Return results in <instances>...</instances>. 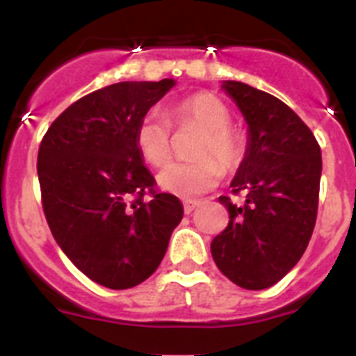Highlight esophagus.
Returning <instances> with one entry per match:
<instances>
[{"label": "esophagus", "mask_w": 356, "mask_h": 356, "mask_svg": "<svg viewBox=\"0 0 356 356\" xmlns=\"http://www.w3.org/2000/svg\"><path fill=\"white\" fill-rule=\"evenodd\" d=\"M197 205H200V203H197V201H185V203H184V210H185V213H191V212H193L194 209H196Z\"/></svg>", "instance_id": "obj_1"}]
</instances>
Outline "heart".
Segmentation results:
<instances>
[{"label": "heart", "mask_w": 356, "mask_h": 356, "mask_svg": "<svg viewBox=\"0 0 356 356\" xmlns=\"http://www.w3.org/2000/svg\"><path fill=\"white\" fill-rule=\"evenodd\" d=\"M176 128H201L193 146L197 159L172 162L159 172V185L168 193L194 197L221 180L222 171H234L246 156L244 131L229 124L232 115L225 103L210 92H196L176 102L169 110ZM171 122L156 110H149L135 128V146L153 168L168 162L172 151Z\"/></svg>", "instance_id": "1"}]
</instances>
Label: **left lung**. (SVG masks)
I'll return each mask as SVG.
<instances>
[{
    "instance_id": "8db88e82",
    "label": "left lung",
    "mask_w": 356,
    "mask_h": 356,
    "mask_svg": "<svg viewBox=\"0 0 356 356\" xmlns=\"http://www.w3.org/2000/svg\"><path fill=\"white\" fill-rule=\"evenodd\" d=\"M250 124V143L232 193L219 201L229 221L212 241L219 271L235 285L262 291L300 262L316 226L323 160L312 130L282 99L241 81H225Z\"/></svg>"
}]
</instances>
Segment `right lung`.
Wrapping results in <instances>:
<instances>
[{"label":"right lung","instance_id":"add662e5","mask_svg":"<svg viewBox=\"0 0 356 356\" xmlns=\"http://www.w3.org/2000/svg\"><path fill=\"white\" fill-rule=\"evenodd\" d=\"M175 81H121L80 97L44 134L37 156L49 229L103 287L130 289L156 271L184 207L160 193L135 128Z\"/></svg>","mask_w":356,"mask_h":356}]
</instances>
